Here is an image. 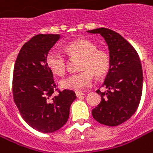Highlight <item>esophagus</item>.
<instances>
[{
	"label": "esophagus",
	"mask_w": 153,
	"mask_h": 153,
	"mask_svg": "<svg viewBox=\"0 0 153 153\" xmlns=\"http://www.w3.org/2000/svg\"><path fill=\"white\" fill-rule=\"evenodd\" d=\"M75 94H76L77 97H81V96L85 95V94L82 93V92H80V91H77V92H75Z\"/></svg>",
	"instance_id": "obj_1"
}]
</instances>
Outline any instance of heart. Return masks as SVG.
Instances as JSON below:
<instances>
[{"label": "heart", "mask_w": 153, "mask_h": 153, "mask_svg": "<svg viewBox=\"0 0 153 153\" xmlns=\"http://www.w3.org/2000/svg\"><path fill=\"white\" fill-rule=\"evenodd\" d=\"M65 51L72 58H80L79 74H72L60 81L64 89L79 91L90 86L94 75L103 78L111 67L110 53L105 49L98 48L97 44L87 39H78L65 47ZM46 63L49 70L55 75L65 74L68 60L65 55L54 49L50 50L46 56Z\"/></svg>", "instance_id": "heart-1"}]
</instances>
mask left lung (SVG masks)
I'll use <instances>...</instances> for the list:
<instances>
[{
	"label": "left lung",
	"mask_w": 153,
	"mask_h": 153,
	"mask_svg": "<svg viewBox=\"0 0 153 153\" xmlns=\"http://www.w3.org/2000/svg\"><path fill=\"white\" fill-rule=\"evenodd\" d=\"M87 32L103 37L111 56V67L103 84L107 91L97 90L101 101L92 114L99 123L116 126L129 120L140 102L143 72L139 54L128 41L111 29L101 27Z\"/></svg>",
	"instance_id": "left-lung-1"
}]
</instances>
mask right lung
I'll list each match as a JSON object with an SVG mask.
<instances>
[{
  "mask_svg": "<svg viewBox=\"0 0 153 153\" xmlns=\"http://www.w3.org/2000/svg\"><path fill=\"white\" fill-rule=\"evenodd\" d=\"M59 39V34L33 36L20 50L14 68V103L23 120L44 133L56 131L67 123L76 99L74 92L67 89L53 95L57 89L46 56Z\"/></svg>",
  "mask_w": 153,
  "mask_h": 153,
  "instance_id": "add662e5",
  "label": "right lung"
}]
</instances>
